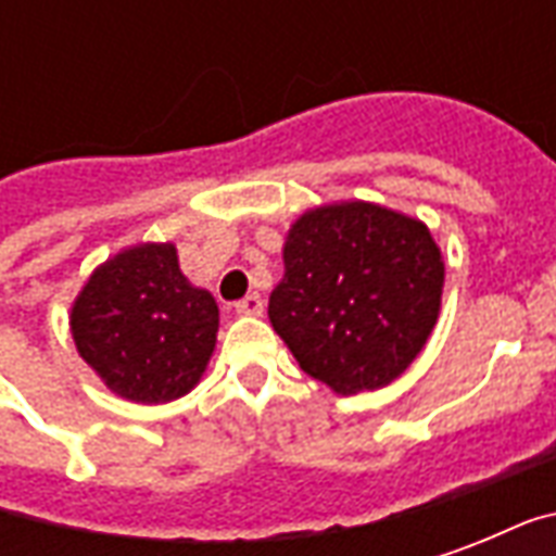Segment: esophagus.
<instances>
[{"instance_id":"esophagus-1","label":"esophagus","mask_w":556,"mask_h":556,"mask_svg":"<svg viewBox=\"0 0 556 556\" xmlns=\"http://www.w3.org/2000/svg\"><path fill=\"white\" fill-rule=\"evenodd\" d=\"M235 313L238 315H262L265 313V301L258 294H247L243 301L235 303Z\"/></svg>"}]
</instances>
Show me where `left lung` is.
<instances>
[{"instance_id": "left-lung-1", "label": "left lung", "mask_w": 556, "mask_h": 556, "mask_svg": "<svg viewBox=\"0 0 556 556\" xmlns=\"http://www.w3.org/2000/svg\"><path fill=\"white\" fill-rule=\"evenodd\" d=\"M282 262L270 325L337 396L393 384L438 325L441 247L402 211L361 199L309 207L291 223Z\"/></svg>"}]
</instances>
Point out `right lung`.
<instances>
[{
    "instance_id": "right-lung-1",
    "label": "right lung",
    "mask_w": 556,
    "mask_h": 556,
    "mask_svg": "<svg viewBox=\"0 0 556 556\" xmlns=\"http://www.w3.org/2000/svg\"><path fill=\"white\" fill-rule=\"evenodd\" d=\"M217 327L214 294L184 277L169 241L106 258L71 306L79 357L115 396L137 405L190 393L214 354Z\"/></svg>"
}]
</instances>
